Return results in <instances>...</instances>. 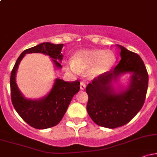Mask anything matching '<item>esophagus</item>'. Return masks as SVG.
I'll list each match as a JSON object with an SVG mask.
<instances>
[{"label":"esophagus","mask_w":157,"mask_h":157,"mask_svg":"<svg viewBox=\"0 0 157 157\" xmlns=\"http://www.w3.org/2000/svg\"><path fill=\"white\" fill-rule=\"evenodd\" d=\"M86 83H85L84 82H80V89L81 90H84L85 89H86Z\"/></svg>","instance_id":"1"}]
</instances>
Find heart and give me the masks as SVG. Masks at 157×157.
I'll use <instances>...</instances> for the list:
<instances>
[{
	"label": "heart",
	"mask_w": 157,
	"mask_h": 157,
	"mask_svg": "<svg viewBox=\"0 0 157 157\" xmlns=\"http://www.w3.org/2000/svg\"><path fill=\"white\" fill-rule=\"evenodd\" d=\"M73 60L66 63L68 71L80 75L82 71L88 70L91 77H98L109 71L116 63V55L111 50L99 48L80 49L74 55Z\"/></svg>",
	"instance_id": "heart-1"
}]
</instances>
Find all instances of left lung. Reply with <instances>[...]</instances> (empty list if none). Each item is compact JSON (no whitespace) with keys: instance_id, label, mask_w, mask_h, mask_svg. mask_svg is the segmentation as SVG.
<instances>
[{"instance_id":"obj_1","label":"left lung","mask_w":157,"mask_h":157,"mask_svg":"<svg viewBox=\"0 0 157 157\" xmlns=\"http://www.w3.org/2000/svg\"><path fill=\"white\" fill-rule=\"evenodd\" d=\"M120 50L121 60L113 70L96 77L86 89L89 96L86 109L95 123L108 128H115L128 123L143 105L146 96L148 75L137 54L124 46ZM129 74L124 85L118 81Z\"/></svg>"}]
</instances>
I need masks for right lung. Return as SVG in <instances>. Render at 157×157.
<instances>
[{
    "label": "right lung",
    "instance_id": "obj_1",
    "mask_svg": "<svg viewBox=\"0 0 157 157\" xmlns=\"http://www.w3.org/2000/svg\"><path fill=\"white\" fill-rule=\"evenodd\" d=\"M63 44L46 42L23 51L16 61L10 77L11 97L14 108L26 123L37 129H46L57 125L67 110L75 94L80 90V82H68L56 78L51 90L39 99L26 98L20 91L16 82V74L21 60L26 54L40 53L52 59L55 69L62 68L61 50Z\"/></svg>",
    "mask_w": 157,
    "mask_h": 157
}]
</instances>
